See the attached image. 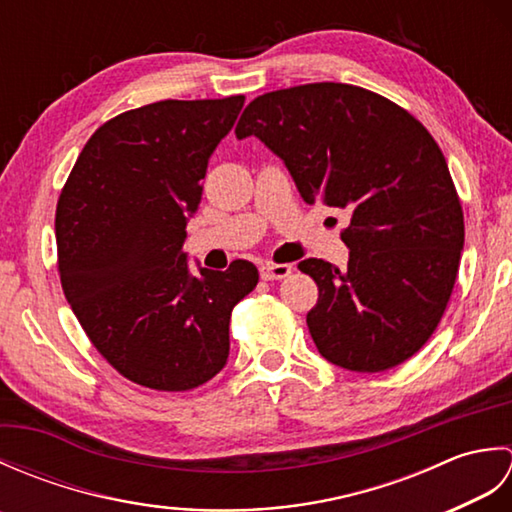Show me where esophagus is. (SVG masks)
I'll use <instances>...</instances> for the list:
<instances>
[{
  "instance_id": "34e87169",
  "label": "esophagus",
  "mask_w": 512,
  "mask_h": 512,
  "mask_svg": "<svg viewBox=\"0 0 512 512\" xmlns=\"http://www.w3.org/2000/svg\"><path fill=\"white\" fill-rule=\"evenodd\" d=\"M292 273V266L290 264H273L268 262L262 268H259V275L266 281H279V279H286Z\"/></svg>"
}]
</instances>
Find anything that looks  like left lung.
<instances>
[{
    "mask_svg": "<svg viewBox=\"0 0 512 512\" xmlns=\"http://www.w3.org/2000/svg\"><path fill=\"white\" fill-rule=\"evenodd\" d=\"M284 160L308 204L347 209L350 262L303 259L319 286L308 330L323 358L385 372L429 341L464 248V215L442 151L407 110L347 83L257 96L235 127Z\"/></svg>",
    "mask_w": 512,
    "mask_h": 512,
    "instance_id": "obj_1",
    "label": "left lung"
}]
</instances>
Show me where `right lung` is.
<instances>
[{
	"mask_svg": "<svg viewBox=\"0 0 512 512\" xmlns=\"http://www.w3.org/2000/svg\"><path fill=\"white\" fill-rule=\"evenodd\" d=\"M244 96L158 101L118 114L85 143L57 204L59 275L92 345L118 374L187 391L226 365L228 323L257 268L191 275L187 222L209 158Z\"/></svg>",
	"mask_w": 512,
	"mask_h": 512,
	"instance_id": "add662e5",
	"label": "right lung"
}]
</instances>
